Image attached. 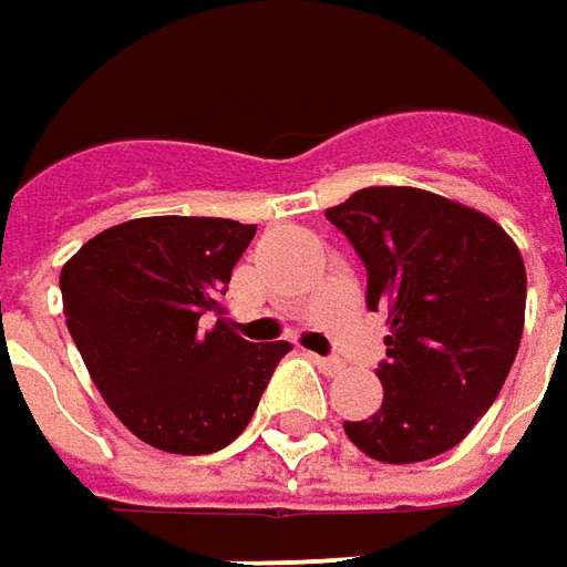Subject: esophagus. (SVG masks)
I'll return each mask as SVG.
<instances>
[{"label": "esophagus", "mask_w": 567, "mask_h": 567, "mask_svg": "<svg viewBox=\"0 0 567 567\" xmlns=\"http://www.w3.org/2000/svg\"><path fill=\"white\" fill-rule=\"evenodd\" d=\"M311 362L318 364L324 374H340V371L346 368V362L340 359V355H311Z\"/></svg>", "instance_id": "obj_1"}]
</instances>
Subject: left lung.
Instances as JSON below:
<instances>
[{
  "instance_id": "left-lung-1",
  "label": "left lung",
  "mask_w": 567,
  "mask_h": 567,
  "mask_svg": "<svg viewBox=\"0 0 567 567\" xmlns=\"http://www.w3.org/2000/svg\"><path fill=\"white\" fill-rule=\"evenodd\" d=\"M368 271L364 302L390 337L383 405L346 421L371 458L412 465L452 450L499 396L518 355L527 275L487 215L415 186H368L324 212Z\"/></svg>"
}]
</instances>
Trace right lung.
Returning <instances> with one entry per match:
<instances>
[{"instance_id":"obj_1","label":"right lung","mask_w":567,"mask_h":567,"mask_svg":"<svg viewBox=\"0 0 567 567\" xmlns=\"http://www.w3.org/2000/svg\"><path fill=\"white\" fill-rule=\"evenodd\" d=\"M256 224L136 218L102 230L62 268L64 324L121 424L155 450H224L256 415L290 343H249L221 321ZM205 313H218L208 329Z\"/></svg>"}]
</instances>
